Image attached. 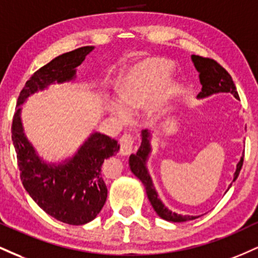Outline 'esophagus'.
I'll return each instance as SVG.
<instances>
[{"instance_id":"1","label":"esophagus","mask_w":258,"mask_h":258,"mask_svg":"<svg viewBox=\"0 0 258 258\" xmlns=\"http://www.w3.org/2000/svg\"><path fill=\"white\" fill-rule=\"evenodd\" d=\"M133 143H135V137L131 133H125L121 136L120 138V154L121 155H128L132 151Z\"/></svg>"}]
</instances>
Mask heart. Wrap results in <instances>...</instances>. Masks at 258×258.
<instances>
[{"instance_id": "b5f03b06", "label": "heart", "mask_w": 258, "mask_h": 258, "mask_svg": "<svg viewBox=\"0 0 258 258\" xmlns=\"http://www.w3.org/2000/svg\"><path fill=\"white\" fill-rule=\"evenodd\" d=\"M172 71V64L161 58H149L136 64L120 84L117 101H110L108 110L121 122L128 120L130 114L145 107L156 96L161 84ZM174 91L173 84L161 89L157 108H161Z\"/></svg>"}]
</instances>
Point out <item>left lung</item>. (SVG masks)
Listing matches in <instances>:
<instances>
[{"instance_id": "8db88e82", "label": "left lung", "mask_w": 258, "mask_h": 258, "mask_svg": "<svg viewBox=\"0 0 258 258\" xmlns=\"http://www.w3.org/2000/svg\"><path fill=\"white\" fill-rule=\"evenodd\" d=\"M192 61H194L195 67L200 72V80L202 84V91L198 95V97H207L213 94H218V92H231L234 95L235 98L239 97L237 88H235L233 79H232L231 74L223 68L218 61L210 57H203L200 55H192ZM149 133L148 130H143L142 131V144L141 148L138 149L137 154L131 155L130 156L128 163L131 167L132 173L137 178L142 180V182L145 186L147 190V195L149 201H150L151 206L155 209V212L159 214L160 218H162L167 221L172 222H184L190 221V220L197 219V216H190V215H178V214L170 212L163 206L162 202L157 197L156 191L151 181L150 175H149L147 167H145V161L149 153H150V144H149ZM244 162V155L241 156L240 161L237 164V170L234 173V179L238 178L239 173H240L241 167H243Z\"/></svg>"}]
</instances>
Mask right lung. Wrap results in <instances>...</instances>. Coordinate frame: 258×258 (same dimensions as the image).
Listing matches in <instances>:
<instances>
[{
  "label": "right lung",
  "instance_id": "right-lung-1",
  "mask_svg": "<svg viewBox=\"0 0 258 258\" xmlns=\"http://www.w3.org/2000/svg\"><path fill=\"white\" fill-rule=\"evenodd\" d=\"M92 49L94 46H82L40 67L25 83L18 105L49 84L73 79L76 68ZM19 113L20 108L13 115L12 141L25 190L46 214L58 221L79 226L94 220L103 208L108 194L102 178V163L115 155L120 145L114 138L94 133L72 160L62 166H49L38 159L24 136Z\"/></svg>",
  "mask_w": 258,
  "mask_h": 258
}]
</instances>
